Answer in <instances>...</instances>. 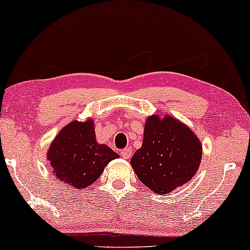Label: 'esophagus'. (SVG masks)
Wrapping results in <instances>:
<instances>
[{
    "instance_id": "esophagus-1",
    "label": "esophagus",
    "mask_w": 250,
    "mask_h": 250,
    "mask_svg": "<svg viewBox=\"0 0 250 250\" xmlns=\"http://www.w3.org/2000/svg\"><path fill=\"white\" fill-rule=\"evenodd\" d=\"M121 155L123 156V158H125V160H128V158L132 156V149L129 147L123 149V150L121 151Z\"/></svg>"
}]
</instances>
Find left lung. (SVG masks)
Returning a JSON list of instances; mask_svg holds the SVG:
<instances>
[{
	"label": "left lung",
	"instance_id": "1",
	"mask_svg": "<svg viewBox=\"0 0 250 250\" xmlns=\"http://www.w3.org/2000/svg\"><path fill=\"white\" fill-rule=\"evenodd\" d=\"M202 146L196 135L176 118L150 116L145 125L142 147L131 165L151 192L167 194L190 180L199 168Z\"/></svg>",
	"mask_w": 250,
	"mask_h": 250
}]
</instances>
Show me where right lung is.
I'll return each mask as SVG.
<instances>
[{"label":"right lung","instance_id":"obj_1","mask_svg":"<svg viewBox=\"0 0 250 250\" xmlns=\"http://www.w3.org/2000/svg\"><path fill=\"white\" fill-rule=\"evenodd\" d=\"M118 157L108 146L97 144L92 121L70 123L48 151L55 177L77 189L95 183L109 162Z\"/></svg>","mask_w":250,"mask_h":250}]
</instances>
